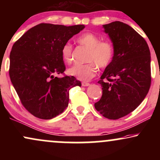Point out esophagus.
Here are the masks:
<instances>
[{
  "instance_id": "34e87169",
  "label": "esophagus",
  "mask_w": 160,
  "mask_h": 160,
  "mask_svg": "<svg viewBox=\"0 0 160 160\" xmlns=\"http://www.w3.org/2000/svg\"><path fill=\"white\" fill-rule=\"evenodd\" d=\"M82 86H89V82H82Z\"/></svg>"
}]
</instances>
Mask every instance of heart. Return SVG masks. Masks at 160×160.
<instances>
[{
  "instance_id": "b5f03b06",
  "label": "heart",
  "mask_w": 160,
  "mask_h": 160,
  "mask_svg": "<svg viewBox=\"0 0 160 160\" xmlns=\"http://www.w3.org/2000/svg\"><path fill=\"white\" fill-rule=\"evenodd\" d=\"M80 45L89 49L86 57L85 65H78L68 69V74L82 81L90 80L96 74L98 66L100 68H105L111 65L114 56V49L111 43L101 40L96 34L90 32L84 33L78 38ZM62 56L66 63L73 62V48L71 43H66L62 47Z\"/></svg>"
}]
</instances>
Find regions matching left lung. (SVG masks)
I'll return each mask as SVG.
<instances>
[{"instance_id":"left-lung-1","label":"left lung","mask_w":160,"mask_h":160,"mask_svg":"<svg viewBox=\"0 0 160 160\" xmlns=\"http://www.w3.org/2000/svg\"><path fill=\"white\" fill-rule=\"evenodd\" d=\"M103 28L113 43L114 56L98 82L102 96L95 108L106 118L117 120L136 109L148 93L150 52L146 40L127 24L116 21Z\"/></svg>"}]
</instances>
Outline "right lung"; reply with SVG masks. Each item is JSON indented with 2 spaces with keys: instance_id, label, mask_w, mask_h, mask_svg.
<instances>
[{
  "instance_id": "obj_1",
  "label": "right lung",
  "mask_w": 160,
  "mask_h": 160,
  "mask_svg": "<svg viewBox=\"0 0 160 160\" xmlns=\"http://www.w3.org/2000/svg\"><path fill=\"white\" fill-rule=\"evenodd\" d=\"M84 28L41 23L27 31L12 46L10 80L22 105L34 117L50 120L62 113L68 105L70 89L81 86L73 76L54 75L65 71L62 46Z\"/></svg>"
}]
</instances>
